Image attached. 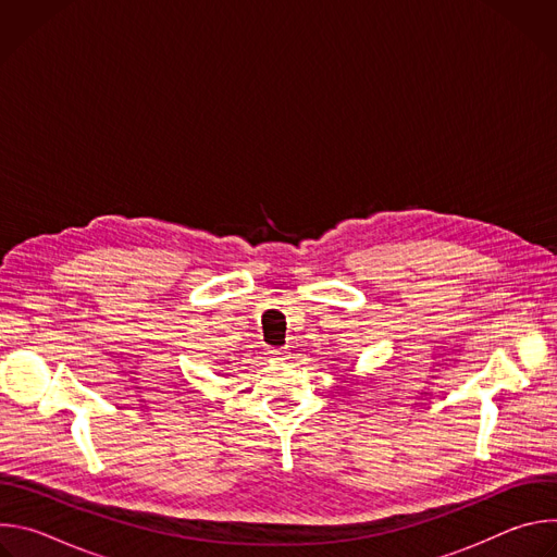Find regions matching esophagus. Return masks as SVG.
Instances as JSON below:
<instances>
[{
  "mask_svg": "<svg viewBox=\"0 0 557 557\" xmlns=\"http://www.w3.org/2000/svg\"><path fill=\"white\" fill-rule=\"evenodd\" d=\"M269 355H271L273 359H284L288 352H286L284 348H271V350H269Z\"/></svg>",
  "mask_w": 557,
  "mask_h": 557,
  "instance_id": "obj_1",
  "label": "esophagus"
}]
</instances>
